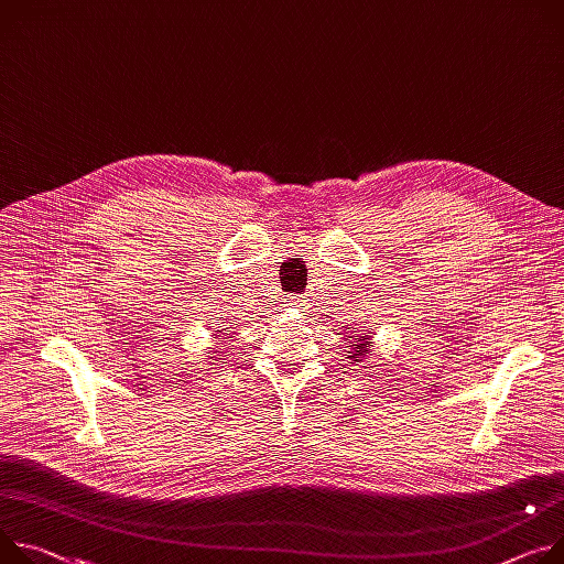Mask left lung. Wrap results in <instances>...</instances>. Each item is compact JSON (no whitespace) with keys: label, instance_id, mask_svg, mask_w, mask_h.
I'll return each instance as SVG.
<instances>
[{"label":"left lung","instance_id":"left-lung-1","mask_svg":"<svg viewBox=\"0 0 564 564\" xmlns=\"http://www.w3.org/2000/svg\"><path fill=\"white\" fill-rule=\"evenodd\" d=\"M371 346H373V341H371V335H367V333H362V335H352V341H350V350H348V365H355L357 367V362H365L367 357L371 355Z\"/></svg>","mask_w":564,"mask_h":564}]
</instances>
